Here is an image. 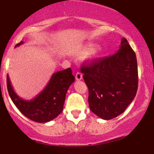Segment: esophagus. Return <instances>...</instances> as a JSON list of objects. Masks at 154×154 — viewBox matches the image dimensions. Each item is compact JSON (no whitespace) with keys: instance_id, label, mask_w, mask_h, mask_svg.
<instances>
[{"instance_id":"1","label":"esophagus","mask_w":154,"mask_h":154,"mask_svg":"<svg viewBox=\"0 0 154 154\" xmlns=\"http://www.w3.org/2000/svg\"><path fill=\"white\" fill-rule=\"evenodd\" d=\"M75 78L77 80H81L82 78H83V74L78 71V72H77V74H76Z\"/></svg>"}]
</instances>
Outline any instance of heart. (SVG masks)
Here are the masks:
<instances>
[{
    "label": "heart",
    "mask_w": 154,
    "mask_h": 154,
    "mask_svg": "<svg viewBox=\"0 0 154 154\" xmlns=\"http://www.w3.org/2000/svg\"><path fill=\"white\" fill-rule=\"evenodd\" d=\"M101 53V48L100 47H95L91 51L90 54H88V59L90 60H94L98 58Z\"/></svg>",
    "instance_id": "obj_1"
}]
</instances>
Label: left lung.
I'll return each instance as SVG.
<instances>
[{"label": "left lung", "mask_w": 154, "mask_h": 154, "mask_svg": "<svg viewBox=\"0 0 154 154\" xmlns=\"http://www.w3.org/2000/svg\"><path fill=\"white\" fill-rule=\"evenodd\" d=\"M81 72L88 88L90 109L104 120L123 113L137 92V60L125 38L116 54L84 65Z\"/></svg>", "instance_id": "1"}]
</instances>
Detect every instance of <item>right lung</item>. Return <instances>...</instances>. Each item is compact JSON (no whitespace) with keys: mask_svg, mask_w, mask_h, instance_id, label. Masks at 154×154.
I'll return each mask as SVG.
<instances>
[{"mask_svg":"<svg viewBox=\"0 0 154 154\" xmlns=\"http://www.w3.org/2000/svg\"><path fill=\"white\" fill-rule=\"evenodd\" d=\"M23 43L21 41L15 47H18ZM74 80L70 68L57 71L53 74L45 88L31 100H24L15 93L8 74L7 84L10 98L24 116L38 123H46L63 112L66 93Z\"/></svg>","mask_w":154,"mask_h":154,"instance_id":"obj_1","label":"right lung"}]
</instances>
